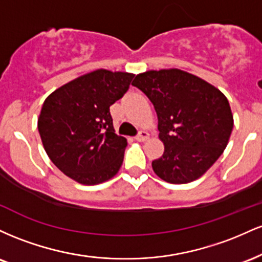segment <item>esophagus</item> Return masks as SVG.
Segmentation results:
<instances>
[{
	"label": "esophagus",
	"instance_id": "1",
	"mask_svg": "<svg viewBox=\"0 0 262 262\" xmlns=\"http://www.w3.org/2000/svg\"><path fill=\"white\" fill-rule=\"evenodd\" d=\"M148 139H149V133H148V132H145V130L139 132V134L135 137V140H137V141H145Z\"/></svg>",
	"mask_w": 262,
	"mask_h": 262
}]
</instances>
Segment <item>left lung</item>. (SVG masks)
<instances>
[{
	"mask_svg": "<svg viewBox=\"0 0 262 262\" xmlns=\"http://www.w3.org/2000/svg\"><path fill=\"white\" fill-rule=\"evenodd\" d=\"M132 85L148 96L158 114L165 150L152 161L154 172L175 185L200 179L229 141L234 119L227 97L180 69L146 71L137 75Z\"/></svg>",
	"mask_w": 262,
	"mask_h": 262,
	"instance_id": "obj_1",
	"label": "left lung"
}]
</instances>
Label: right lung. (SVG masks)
Returning a JSON list of instances; mask_svg holds the SVG:
<instances>
[{"label": "right lung", "instance_id": "add662e5", "mask_svg": "<svg viewBox=\"0 0 262 262\" xmlns=\"http://www.w3.org/2000/svg\"><path fill=\"white\" fill-rule=\"evenodd\" d=\"M133 77L98 69L45 98L38 118L41 143L53 164L74 181L98 185L121 169L127 139L114 133L110 107Z\"/></svg>", "mask_w": 262, "mask_h": 262}]
</instances>
